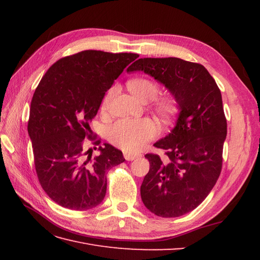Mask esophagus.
Segmentation results:
<instances>
[{
	"mask_svg": "<svg viewBox=\"0 0 260 260\" xmlns=\"http://www.w3.org/2000/svg\"><path fill=\"white\" fill-rule=\"evenodd\" d=\"M141 155L140 154H133V153H123V157L125 160H135L136 158H139Z\"/></svg>",
	"mask_w": 260,
	"mask_h": 260,
	"instance_id": "1",
	"label": "esophagus"
}]
</instances>
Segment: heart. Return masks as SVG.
<instances>
[{
	"label": "heart",
	"instance_id": "heart-1",
	"mask_svg": "<svg viewBox=\"0 0 260 260\" xmlns=\"http://www.w3.org/2000/svg\"><path fill=\"white\" fill-rule=\"evenodd\" d=\"M128 86L130 91L139 100L143 102L155 100L159 93L157 84L147 79L132 80L128 83ZM116 92V86H113L108 90L103 102H102V109L103 111H107L111 106ZM153 106L157 116L161 118V120L165 122L170 121L171 118L174 117L179 109L178 102L170 98L156 100ZM157 135H158V127H157L155 121L149 119V118L119 120L111 125L107 132L108 140L114 145L129 153L141 151L149 141L155 139Z\"/></svg>",
	"mask_w": 260,
	"mask_h": 260
}]
</instances>
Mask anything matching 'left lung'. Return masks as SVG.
Masks as SVG:
<instances>
[{
  "label": "left lung",
  "instance_id": "obj_1",
  "mask_svg": "<svg viewBox=\"0 0 260 260\" xmlns=\"http://www.w3.org/2000/svg\"><path fill=\"white\" fill-rule=\"evenodd\" d=\"M140 70L165 84L180 108L175 129L154 144L164 149V158L145 155L149 171L141 185V199L156 216H183L207 198L221 172L226 137L221 92L198 62L177 57L140 58L127 72Z\"/></svg>",
  "mask_w": 260,
  "mask_h": 260
}]
</instances>
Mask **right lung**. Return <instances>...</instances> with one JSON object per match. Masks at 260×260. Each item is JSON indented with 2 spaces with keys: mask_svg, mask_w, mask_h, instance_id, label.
Wrapping results in <instances>:
<instances>
[{
  "mask_svg": "<svg viewBox=\"0 0 260 260\" xmlns=\"http://www.w3.org/2000/svg\"><path fill=\"white\" fill-rule=\"evenodd\" d=\"M138 57L135 53L82 51L54 62L37 86L28 120L36 172L44 192L61 207L82 211L100 205L107 171L124 161L119 149L101 145L89 121L114 80ZM85 138L98 155H91Z\"/></svg>",
  "mask_w": 260,
  "mask_h": 260,
  "instance_id": "obj_1",
  "label": "right lung"
}]
</instances>
